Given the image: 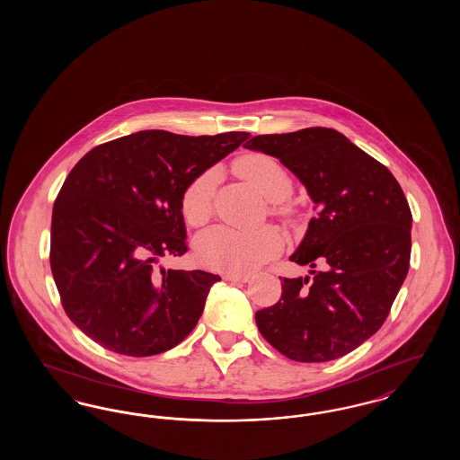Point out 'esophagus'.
Wrapping results in <instances>:
<instances>
[{"instance_id":"esophagus-1","label":"esophagus","mask_w":460,"mask_h":460,"mask_svg":"<svg viewBox=\"0 0 460 460\" xmlns=\"http://www.w3.org/2000/svg\"><path fill=\"white\" fill-rule=\"evenodd\" d=\"M224 279L226 281H233V283H246L248 279H250V274H238V272H227L226 276H224Z\"/></svg>"}]
</instances>
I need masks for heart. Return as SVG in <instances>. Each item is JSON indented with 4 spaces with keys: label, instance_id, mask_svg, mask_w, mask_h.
Returning <instances> with one entry per match:
<instances>
[{
    "label": "heart",
    "instance_id": "heart-1",
    "mask_svg": "<svg viewBox=\"0 0 460 460\" xmlns=\"http://www.w3.org/2000/svg\"><path fill=\"white\" fill-rule=\"evenodd\" d=\"M236 172L248 181L269 201H283L293 193V179L285 167L265 154H248L234 164ZM217 186V171L208 169L193 177L179 198V210L184 222L199 229L214 212V197ZM272 214L291 217L289 205L276 203ZM283 248V236L278 229L263 226L255 231H236L231 227H216L201 234L195 243L198 262L222 272H244L267 262Z\"/></svg>",
    "mask_w": 460,
    "mask_h": 460
}]
</instances>
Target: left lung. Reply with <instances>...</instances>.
I'll list each match as a JSON object with an SVG mask.
<instances>
[{
	"label": "left lung",
	"instance_id": "left-lung-1",
	"mask_svg": "<svg viewBox=\"0 0 460 460\" xmlns=\"http://www.w3.org/2000/svg\"><path fill=\"white\" fill-rule=\"evenodd\" d=\"M243 146L279 158L305 184L317 214L289 261L323 267L283 278L279 302L255 314L259 331L291 360L340 358L383 326L405 281L407 198L383 164L334 129L262 134Z\"/></svg>",
	"mask_w": 460,
	"mask_h": 460
}]
</instances>
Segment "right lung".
Here are the masks:
<instances>
[{"label":"right lung","instance_id":"add662e5","mask_svg":"<svg viewBox=\"0 0 460 460\" xmlns=\"http://www.w3.org/2000/svg\"><path fill=\"white\" fill-rule=\"evenodd\" d=\"M248 137L134 132L93 148L66 175L53 205L49 263L68 319L93 341L148 357L197 326L219 276L156 262L188 252L179 210L186 184Z\"/></svg>","mask_w":460,"mask_h":460}]
</instances>
